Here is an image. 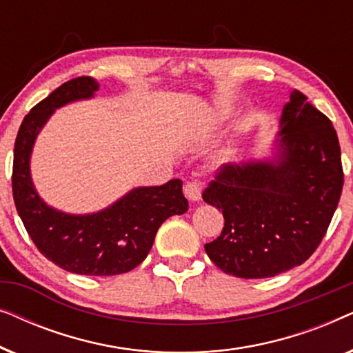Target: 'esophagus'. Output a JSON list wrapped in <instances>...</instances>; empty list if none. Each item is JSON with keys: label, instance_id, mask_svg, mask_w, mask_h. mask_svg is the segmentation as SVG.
Returning <instances> with one entry per match:
<instances>
[{"label": "esophagus", "instance_id": "34e87169", "mask_svg": "<svg viewBox=\"0 0 353 353\" xmlns=\"http://www.w3.org/2000/svg\"><path fill=\"white\" fill-rule=\"evenodd\" d=\"M185 196L191 202H197L201 199V186L197 185L196 181L186 183V185H185Z\"/></svg>", "mask_w": 353, "mask_h": 353}]
</instances>
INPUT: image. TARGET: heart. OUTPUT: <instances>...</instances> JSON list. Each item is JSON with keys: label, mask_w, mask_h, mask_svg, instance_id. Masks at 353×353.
<instances>
[{"label": "heart", "mask_w": 353, "mask_h": 353, "mask_svg": "<svg viewBox=\"0 0 353 353\" xmlns=\"http://www.w3.org/2000/svg\"><path fill=\"white\" fill-rule=\"evenodd\" d=\"M226 117H228V109H225L223 105H216V108L214 109V112L210 114L209 122H207L204 132H205V133L214 132V130H215L216 127H219V125H221V123L225 122ZM231 152H233V148H231V146L225 148V151L221 152V157H220V159H228Z\"/></svg>", "instance_id": "1"}]
</instances>
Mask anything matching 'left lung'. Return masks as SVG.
Returning a JSON list of instances; mask_svg holds the SVG:
<instances>
[{"mask_svg":"<svg viewBox=\"0 0 353 353\" xmlns=\"http://www.w3.org/2000/svg\"><path fill=\"white\" fill-rule=\"evenodd\" d=\"M344 185L331 120L292 90L279 132L262 157L225 165L202 194L225 228L205 244L226 274L272 278L302 265L331 223Z\"/></svg>","mask_w":353,"mask_h":353,"instance_id":"1","label":"left lung"}]
</instances>
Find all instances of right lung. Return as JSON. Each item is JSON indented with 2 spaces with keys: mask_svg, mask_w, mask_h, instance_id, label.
<instances>
[{
  "mask_svg": "<svg viewBox=\"0 0 353 353\" xmlns=\"http://www.w3.org/2000/svg\"><path fill=\"white\" fill-rule=\"evenodd\" d=\"M99 83L79 77L52 91L26 115L14 144L12 194L17 214L38 250L65 272L86 276L127 273L148 257L157 230L172 215H183L188 201L181 180L138 186L91 214H69L46 204L32 180L33 146L56 112L77 101L93 99Z\"/></svg>",
  "mask_w": 353,
  "mask_h": 353,
  "instance_id": "right-lung-1",
  "label": "right lung"
}]
</instances>
